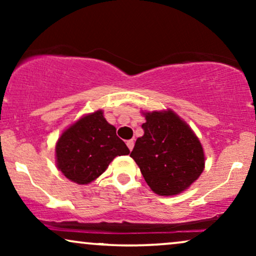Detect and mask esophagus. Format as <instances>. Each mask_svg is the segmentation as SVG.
I'll use <instances>...</instances> for the list:
<instances>
[{
    "instance_id": "esophagus-1",
    "label": "esophagus",
    "mask_w": 256,
    "mask_h": 256,
    "mask_svg": "<svg viewBox=\"0 0 256 256\" xmlns=\"http://www.w3.org/2000/svg\"><path fill=\"white\" fill-rule=\"evenodd\" d=\"M126 146H128V148L130 149V150H132V148H134V140H128V142H126Z\"/></svg>"
}]
</instances>
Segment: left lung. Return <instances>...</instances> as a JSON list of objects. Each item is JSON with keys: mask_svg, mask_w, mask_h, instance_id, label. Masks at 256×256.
<instances>
[{"mask_svg": "<svg viewBox=\"0 0 256 256\" xmlns=\"http://www.w3.org/2000/svg\"><path fill=\"white\" fill-rule=\"evenodd\" d=\"M144 116V134L137 138L130 156L152 192L177 195L204 171V149L192 128L172 110Z\"/></svg>", "mask_w": 256, "mask_h": 256, "instance_id": "1", "label": "left lung"}]
</instances>
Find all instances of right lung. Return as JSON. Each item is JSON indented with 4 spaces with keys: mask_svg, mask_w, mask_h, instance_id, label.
Segmentation results:
<instances>
[{
    "mask_svg": "<svg viewBox=\"0 0 256 256\" xmlns=\"http://www.w3.org/2000/svg\"><path fill=\"white\" fill-rule=\"evenodd\" d=\"M130 150L102 110L89 114L61 134L56 143L58 167L64 177L78 184H88L106 171L116 156Z\"/></svg>",
    "mask_w": 256,
    "mask_h": 256,
    "instance_id": "right-lung-1",
    "label": "right lung"
}]
</instances>
